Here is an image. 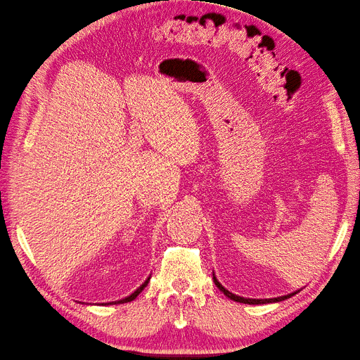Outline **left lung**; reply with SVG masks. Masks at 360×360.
I'll return each instance as SVG.
<instances>
[{
	"instance_id": "8db88e82",
	"label": "left lung",
	"mask_w": 360,
	"mask_h": 360,
	"mask_svg": "<svg viewBox=\"0 0 360 360\" xmlns=\"http://www.w3.org/2000/svg\"><path fill=\"white\" fill-rule=\"evenodd\" d=\"M213 281H214V285L219 288L225 296L228 297V299H231V300H234V302H240V303H248V304H263V303H274V302H281V300H285V299H288V297H291V296H294V294L296 292H291V294H287V296H281V297H275V299H245V297H240V296H236V294H233V292H230L228 291L226 288H224L222 287V284L219 281L216 279V276H214V274H213Z\"/></svg>"
}]
</instances>
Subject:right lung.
Wrapping results in <instances>:
<instances>
[{"label":"right lung","mask_w":360,"mask_h":360,"mask_svg":"<svg viewBox=\"0 0 360 360\" xmlns=\"http://www.w3.org/2000/svg\"><path fill=\"white\" fill-rule=\"evenodd\" d=\"M148 281H150V278H147V281L144 282V284L143 285H141L136 291H134L132 294H130V296H127V297H124V299H122V300H117V302H112V303H127V302H132L136 296H138V294L141 292V291H143L146 287H147V284H148ZM108 304H110V303H108Z\"/></svg>","instance_id":"add662e5"}]
</instances>
